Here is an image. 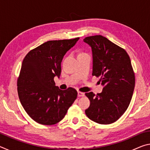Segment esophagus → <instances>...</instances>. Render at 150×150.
Instances as JSON below:
<instances>
[{
    "label": "esophagus",
    "mask_w": 150,
    "mask_h": 150,
    "mask_svg": "<svg viewBox=\"0 0 150 150\" xmlns=\"http://www.w3.org/2000/svg\"><path fill=\"white\" fill-rule=\"evenodd\" d=\"M77 95H78L79 97H81V96H84L85 94L83 93H82V92H80V91H78Z\"/></svg>",
    "instance_id": "obj_1"
}]
</instances>
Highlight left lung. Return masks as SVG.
I'll list each match as a JSON object with an SVG mask.
<instances>
[{"label": "left lung", "mask_w": 150, "mask_h": 150, "mask_svg": "<svg viewBox=\"0 0 150 150\" xmlns=\"http://www.w3.org/2000/svg\"><path fill=\"white\" fill-rule=\"evenodd\" d=\"M93 54V73L100 77L102 93H85L90 106L85 114L91 120L109 124L120 118L128 108L132 97L135 76L130 57L123 48L100 35L83 40Z\"/></svg>", "instance_id": "obj_1"}]
</instances>
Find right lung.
Segmentation results:
<instances>
[{
  "mask_svg": "<svg viewBox=\"0 0 150 150\" xmlns=\"http://www.w3.org/2000/svg\"><path fill=\"white\" fill-rule=\"evenodd\" d=\"M79 39L45 42L28 52L22 62L17 82L19 99L28 115L38 123L59 122L77 98L75 88L61 90L54 79L59 77L63 56Z\"/></svg>",
  "mask_w": 150,
  "mask_h": 150,
  "instance_id": "add662e5",
  "label": "right lung"
}]
</instances>
